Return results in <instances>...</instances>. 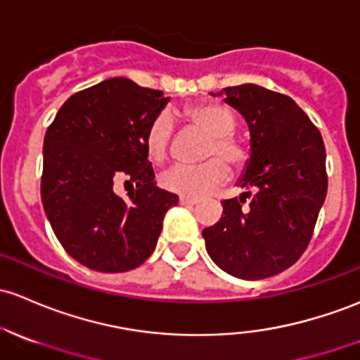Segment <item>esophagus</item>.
Instances as JSON below:
<instances>
[{"mask_svg":"<svg viewBox=\"0 0 360 360\" xmlns=\"http://www.w3.org/2000/svg\"><path fill=\"white\" fill-rule=\"evenodd\" d=\"M199 202V199H194V197H180V204H188V206H194V204Z\"/></svg>","mask_w":360,"mask_h":360,"instance_id":"1","label":"esophagus"}]
</instances>
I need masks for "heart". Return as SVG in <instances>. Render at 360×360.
<instances>
[{"label": "heart", "instance_id": "b5f03b06", "mask_svg": "<svg viewBox=\"0 0 360 360\" xmlns=\"http://www.w3.org/2000/svg\"><path fill=\"white\" fill-rule=\"evenodd\" d=\"M185 122L207 134L202 158H212L199 165H175L161 175V187L173 194L185 197L206 195L212 188L226 180L228 169L223 164L240 169L249 160L245 146L235 137L237 118L230 110L216 103H195L185 106ZM173 135L172 117L166 111H160L150 120L144 134V146L148 158L154 163H161L168 154ZM221 157L222 162L217 158Z\"/></svg>", "mask_w": 360, "mask_h": 360}]
</instances>
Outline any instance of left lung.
<instances>
[{
  "mask_svg": "<svg viewBox=\"0 0 360 360\" xmlns=\"http://www.w3.org/2000/svg\"><path fill=\"white\" fill-rule=\"evenodd\" d=\"M219 94L249 125L250 160L240 185L254 194L223 200V216L202 237L223 271L262 280L295 264L311 242L328 192L326 149L318 127L288 96L256 84Z\"/></svg>",
  "mask_w": 360,
  "mask_h": 360,
  "instance_id": "left-lung-1",
  "label": "left lung"
}]
</instances>
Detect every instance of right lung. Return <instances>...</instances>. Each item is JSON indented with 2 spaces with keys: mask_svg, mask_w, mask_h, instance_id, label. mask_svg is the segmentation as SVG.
I'll use <instances>...</instances> for the list:
<instances>
[{
  "mask_svg": "<svg viewBox=\"0 0 360 360\" xmlns=\"http://www.w3.org/2000/svg\"><path fill=\"white\" fill-rule=\"evenodd\" d=\"M163 92L115 77L75 92L44 137L41 199L63 249L101 273L137 268L153 254L179 195L154 185L144 134ZM136 184L129 199L114 188Z\"/></svg>",
  "mask_w": 360,
  "mask_h": 360,
  "instance_id": "add662e5",
  "label": "right lung"
}]
</instances>
